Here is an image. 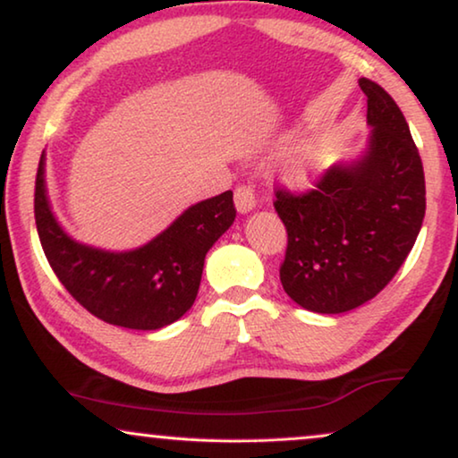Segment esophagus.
<instances>
[{"mask_svg": "<svg viewBox=\"0 0 458 458\" xmlns=\"http://www.w3.org/2000/svg\"><path fill=\"white\" fill-rule=\"evenodd\" d=\"M235 207L242 215L250 213V210L256 207V194H253L251 186L242 184V186L235 188Z\"/></svg>", "mask_w": 458, "mask_h": 458, "instance_id": "1", "label": "esophagus"}]
</instances>
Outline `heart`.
I'll list each match as a JSON object with an SVG mask.
<instances>
[{"label": "heart", "mask_w": 458, "mask_h": 458, "mask_svg": "<svg viewBox=\"0 0 458 458\" xmlns=\"http://www.w3.org/2000/svg\"><path fill=\"white\" fill-rule=\"evenodd\" d=\"M311 159H309V161H305V159L294 161V164H291V165L286 167L284 178L291 182V184H294V186L307 184V182H309V167H311Z\"/></svg>", "instance_id": "obj_1"}]
</instances>
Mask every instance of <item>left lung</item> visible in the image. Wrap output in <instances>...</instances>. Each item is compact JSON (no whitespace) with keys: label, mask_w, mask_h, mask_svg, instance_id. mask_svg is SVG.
<instances>
[{"label":"left lung","mask_w":458,"mask_h":458,"mask_svg":"<svg viewBox=\"0 0 458 458\" xmlns=\"http://www.w3.org/2000/svg\"><path fill=\"white\" fill-rule=\"evenodd\" d=\"M369 149L334 165L307 192L276 188L286 227L284 293L315 313H344L375 299L411 251L426 215L424 165L395 100L362 77Z\"/></svg>","instance_id":"1"}]
</instances>
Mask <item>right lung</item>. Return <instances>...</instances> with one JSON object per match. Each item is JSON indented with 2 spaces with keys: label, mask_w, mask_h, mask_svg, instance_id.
I'll return each mask as SVG.
<instances>
[{
  "label": "right lung",
  "mask_w": 458,
  "mask_h": 458,
  "mask_svg": "<svg viewBox=\"0 0 458 458\" xmlns=\"http://www.w3.org/2000/svg\"><path fill=\"white\" fill-rule=\"evenodd\" d=\"M227 190L184 210L164 233L132 251L77 243L59 227L45 188V153L34 182V219L45 256L67 293L98 319L129 329L178 321L199 294L207 251L235 221Z\"/></svg>",
  "instance_id": "add662e5"
}]
</instances>
